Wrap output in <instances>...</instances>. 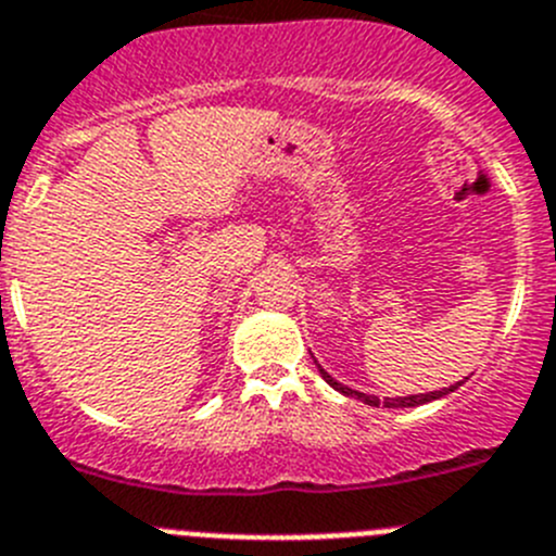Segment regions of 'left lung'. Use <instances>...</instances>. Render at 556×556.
I'll list each match as a JSON object with an SVG mask.
<instances>
[{
    "label": "left lung",
    "mask_w": 556,
    "mask_h": 556,
    "mask_svg": "<svg viewBox=\"0 0 556 556\" xmlns=\"http://www.w3.org/2000/svg\"><path fill=\"white\" fill-rule=\"evenodd\" d=\"M315 365H318V362H315ZM318 372L320 376H324V381L329 383L331 389H337V392H340V395H345V397H354V401H362L365 403V406H372V408H414V406H422V403H430V401H439V397H444V395H450V392H455V389L460 387V383L464 381H458V383H453V387H444V389H439V392H425V395H408V397H383V401H378L376 395H365V392H359V389H351V387H345V383H340L337 381V378H331L329 372L324 370V367L318 365Z\"/></svg>",
    "instance_id": "1"
}]
</instances>
